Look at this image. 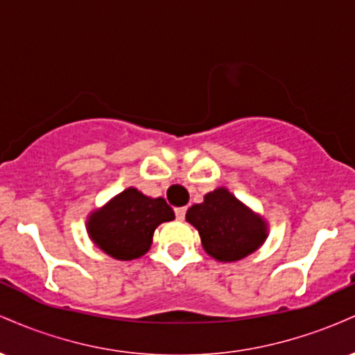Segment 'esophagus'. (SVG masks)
Here are the masks:
<instances>
[{
    "instance_id": "34e87169",
    "label": "esophagus",
    "mask_w": 355,
    "mask_h": 355,
    "mask_svg": "<svg viewBox=\"0 0 355 355\" xmlns=\"http://www.w3.org/2000/svg\"><path fill=\"white\" fill-rule=\"evenodd\" d=\"M185 214H187V207H178V209H175V215H177V220L185 218Z\"/></svg>"
}]
</instances>
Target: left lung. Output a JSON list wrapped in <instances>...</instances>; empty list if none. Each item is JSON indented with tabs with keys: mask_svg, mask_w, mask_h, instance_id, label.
I'll list each match as a JSON object with an SVG mask.
<instances>
[{
	"mask_svg": "<svg viewBox=\"0 0 355 355\" xmlns=\"http://www.w3.org/2000/svg\"><path fill=\"white\" fill-rule=\"evenodd\" d=\"M187 222L200 235L203 250L218 262H239L268 237V223L225 187L209 191L187 210Z\"/></svg>",
	"mask_w": 355,
	"mask_h": 355,
	"instance_id": "8db88e82",
	"label": "left lung"
}]
</instances>
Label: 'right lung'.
Segmentation results:
<instances>
[{
  "instance_id": "add662e5",
  "label": "right lung",
  "mask_w": 355,
  "mask_h": 355,
  "mask_svg": "<svg viewBox=\"0 0 355 355\" xmlns=\"http://www.w3.org/2000/svg\"><path fill=\"white\" fill-rule=\"evenodd\" d=\"M173 218L165 198L146 197L128 187L88 215L87 232L92 242L112 259L133 260L150 250L155 229Z\"/></svg>"
}]
</instances>
